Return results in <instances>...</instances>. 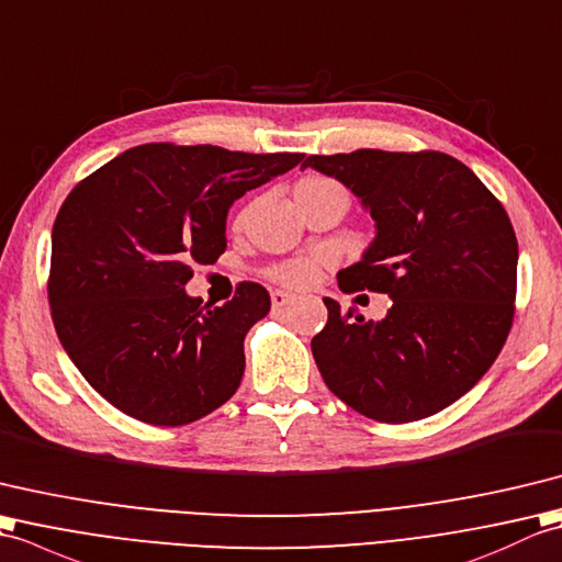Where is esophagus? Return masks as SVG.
I'll list each match as a JSON object with an SVG mask.
<instances>
[{
  "instance_id": "1",
  "label": "esophagus",
  "mask_w": 562,
  "mask_h": 562,
  "mask_svg": "<svg viewBox=\"0 0 562 562\" xmlns=\"http://www.w3.org/2000/svg\"><path fill=\"white\" fill-rule=\"evenodd\" d=\"M295 301V295H291V293H285V291H271V305L273 307H285L289 303H293Z\"/></svg>"
}]
</instances>
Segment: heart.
<instances>
[{"label": "heart", "mask_w": 562, "mask_h": 562, "mask_svg": "<svg viewBox=\"0 0 562 562\" xmlns=\"http://www.w3.org/2000/svg\"><path fill=\"white\" fill-rule=\"evenodd\" d=\"M329 184H336V182L329 180V178L313 176V178L301 180L295 187H329ZM319 269H322V259H317V257H297V259L279 261V265L269 267L267 273H269L271 281L285 285V289H305V285H310L319 277Z\"/></svg>", "instance_id": "b5f03b06"}]
</instances>
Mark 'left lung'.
Masks as SVG:
<instances>
[{"mask_svg":"<svg viewBox=\"0 0 562 562\" xmlns=\"http://www.w3.org/2000/svg\"><path fill=\"white\" fill-rule=\"evenodd\" d=\"M303 168L363 199L378 238L339 271L344 293L392 297L382 322L324 297L313 356L344 404L380 423L454 404L503 351L517 297V235L505 206L461 160L440 151L307 156Z\"/></svg>","mask_w":562,"mask_h":562,"instance_id":"1","label":"left lung"}]
</instances>
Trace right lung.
I'll list each match as a JSON object with an SVG mask.
<instances>
[{"mask_svg": "<svg viewBox=\"0 0 562 562\" xmlns=\"http://www.w3.org/2000/svg\"><path fill=\"white\" fill-rule=\"evenodd\" d=\"M303 154L144 144L83 178L53 226L47 297L61 346L93 390L148 426H187L226 404L243 341L269 313L243 281L214 307L184 293L226 249L228 209Z\"/></svg>", "mask_w": 562, "mask_h": 562, "instance_id": "right-lung-1", "label": "right lung"}]
</instances>
